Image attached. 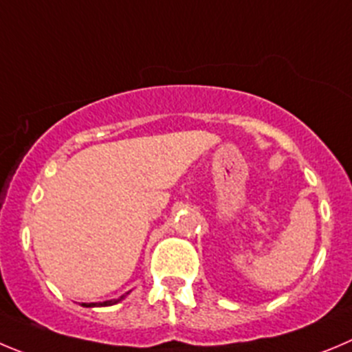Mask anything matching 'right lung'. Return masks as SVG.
Returning a JSON list of instances; mask_svg holds the SVG:
<instances>
[{"label":"right lung","instance_id":"obj_1","mask_svg":"<svg viewBox=\"0 0 352 352\" xmlns=\"http://www.w3.org/2000/svg\"><path fill=\"white\" fill-rule=\"evenodd\" d=\"M128 294H124V295H121L120 298H113V300H106V302H90V304H81L83 305V307H104V305H114V304H118V302L120 300H123L124 297H126Z\"/></svg>","mask_w":352,"mask_h":352}]
</instances>
